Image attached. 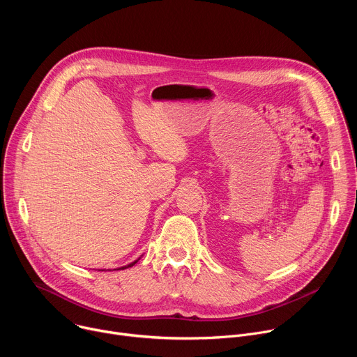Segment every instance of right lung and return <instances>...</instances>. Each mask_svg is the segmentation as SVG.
<instances>
[{
  "instance_id": "obj_1",
  "label": "right lung",
  "mask_w": 357,
  "mask_h": 357,
  "mask_svg": "<svg viewBox=\"0 0 357 357\" xmlns=\"http://www.w3.org/2000/svg\"><path fill=\"white\" fill-rule=\"evenodd\" d=\"M139 260V259H138ZM138 260H135V261H132V263H130V264H127V266H124V267H121V268H119V270H126V268H130V267H132L134 264H137L138 263Z\"/></svg>"
}]
</instances>
